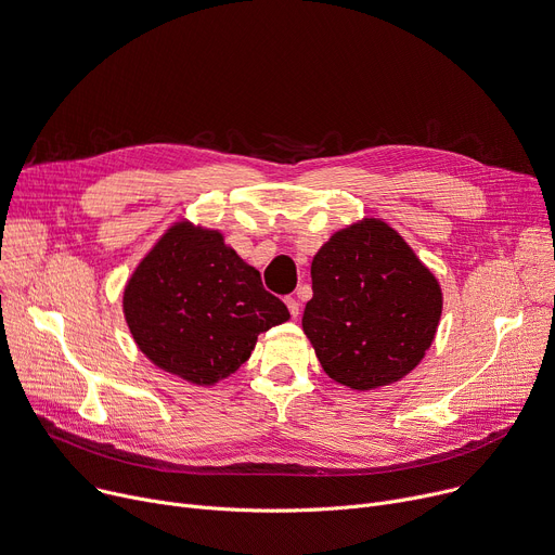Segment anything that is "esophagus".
<instances>
[{"label":"esophagus","instance_id":"esophagus-1","mask_svg":"<svg viewBox=\"0 0 555 555\" xmlns=\"http://www.w3.org/2000/svg\"><path fill=\"white\" fill-rule=\"evenodd\" d=\"M285 306H287L289 314L296 319L298 317V300L294 296H285Z\"/></svg>","mask_w":555,"mask_h":555}]
</instances>
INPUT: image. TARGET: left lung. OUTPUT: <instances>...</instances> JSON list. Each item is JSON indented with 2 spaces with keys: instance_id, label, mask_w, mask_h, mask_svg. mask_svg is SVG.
<instances>
[{
  "instance_id": "left-lung-1",
  "label": "left lung",
  "mask_w": 555,
  "mask_h": 555,
  "mask_svg": "<svg viewBox=\"0 0 555 555\" xmlns=\"http://www.w3.org/2000/svg\"><path fill=\"white\" fill-rule=\"evenodd\" d=\"M312 292L304 332L325 374L349 389L405 378L436 338L440 283L383 219L349 223L321 245Z\"/></svg>"
}]
</instances>
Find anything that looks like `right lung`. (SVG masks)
<instances>
[{
	"label": "right lung",
	"instance_id": "obj_1",
	"mask_svg": "<svg viewBox=\"0 0 555 555\" xmlns=\"http://www.w3.org/2000/svg\"><path fill=\"white\" fill-rule=\"evenodd\" d=\"M126 325L141 354L196 387H212L251 354L259 334L289 319L221 230L179 219L124 285Z\"/></svg>",
	"mask_w": 555,
	"mask_h": 555
}]
</instances>
